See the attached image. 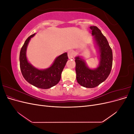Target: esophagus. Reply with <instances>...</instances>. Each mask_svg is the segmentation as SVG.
I'll list each match as a JSON object with an SVG mask.
<instances>
[{
	"label": "esophagus",
	"instance_id": "1",
	"mask_svg": "<svg viewBox=\"0 0 134 134\" xmlns=\"http://www.w3.org/2000/svg\"><path fill=\"white\" fill-rule=\"evenodd\" d=\"M75 55H76L75 52L74 51H72V50H70V51H69L68 54V58H69L70 59L73 58L74 56H75Z\"/></svg>",
	"mask_w": 134,
	"mask_h": 134
}]
</instances>
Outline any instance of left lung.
<instances>
[{
  "instance_id": "left-lung-1",
  "label": "left lung",
  "mask_w": 134,
  "mask_h": 134,
  "mask_svg": "<svg viewBox=\"0 0 134 134\" xmlns=\"http://www.w3.org/2000/svg\"><path fill=\"white\" fill-rule=\"evenodd\" d=\"M90 28L99 49V65L95 69H91L79 56L75 58V62L77 82L84 87L92 88L103 82L110 74L113 56L111 48L100 30L96 26H91Z\"/></svg>"
}]
</instances>
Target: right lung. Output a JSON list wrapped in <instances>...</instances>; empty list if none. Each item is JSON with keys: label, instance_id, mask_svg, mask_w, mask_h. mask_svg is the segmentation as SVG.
<instances>
[{"label": "right lung", "instance_id": "1", "mask_svg": "<svg viewBox=\"0 0 134 134\" xmlns=\"http://www.w3.org/2000/svg\"><path fill=\"white\" fill-rule=\"evenodd\" d=\"M36 34L28 37L21 48L19 54L20 68L24 78L36 87L48 89L57 84L61 79V74L65 66L68 57L66 52L56 58L52 65L46 69L39 70L28 63L26 50L30 39Z\"/></svg>", "mask_w": 134, "mask_h": 134}]
</instances>
